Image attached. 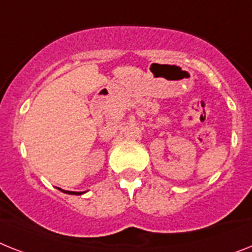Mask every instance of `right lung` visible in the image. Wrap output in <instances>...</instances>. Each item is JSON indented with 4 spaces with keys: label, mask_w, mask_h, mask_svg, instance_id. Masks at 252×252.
Masks as SVG:
<instances>
[{
    "label": "right lung",
    "mask_w": 252,
    "mask_h": 252,
    "mask_svg": "<svg viewBox=\"0 0 252 252\" xmlns=\"http://www.w3.org/2000/svg\"><path fill=\"white\" fill-rule=\"evenodd\" d=\"M58 189H60V188H58ZM60 190L64 193H66V194H84V192H69V190H63V189H60Z\"/></svg>",
    "instance_id": "right-lung-1"
}]
</instances>
